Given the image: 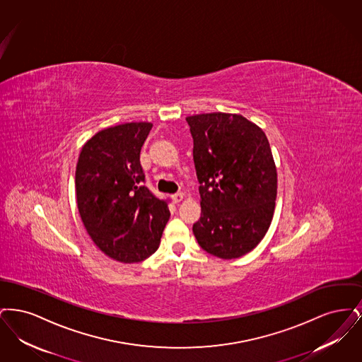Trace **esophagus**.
Returning a JSON list of instances; mask_svg holds the SVG:
<instances>
[{"mask_svg":"<svg viewBox=\"0 0 362 362\" xmlns=\"http://www.w3.org/2000/svg\"><path fill=\"white\" fill-rule=\"evenodd\" d=\"M183 198H185V195H183L182 192H177V194L173 195V201L175 202V204H179V202H182V201H183Z\"/></svg>","mask_w":362,"mask_h":362,"instance_id":"1","label":"esophagus"}]
</instances>
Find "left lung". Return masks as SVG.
<instances>
[{
    "instance_id": "8db88e82",
    "label": "left lung",
    "mask_w": 362,
    "mask_h": 362,
    "mask_svg": "<svg viewBox=\"0 0 362 362\" xmlns=\"http://www.w3.org/2000/svg\"><path fill=\"white\" fill-rule=\"evenodd\" d=\"M199 182L194 236L207 254L235 259L267 233L276 209V167L264 132L239 114L187 117Z\"/></svg>"
}]
</instances>
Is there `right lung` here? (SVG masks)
Here are the masks:
<instances>
[{
  "instance_id": "right-lung-1",
  "label": "right lung",
  "mask_w": 362,
  "mask_h": 362,
  "mask_svg": "<svg viewBox=\"0 0 362 362\" xmlns=\"http://www.w3.org/2000/svg\"><path fill=\"white\" fill-rule=\"evenodd\" d=\"M152 126L129 122L98 132L83 145L76 167V199L86 232L122 263L156 252L170 220L167 204L142 186L139 152Z\"/></svg>"
}]
</instances>
